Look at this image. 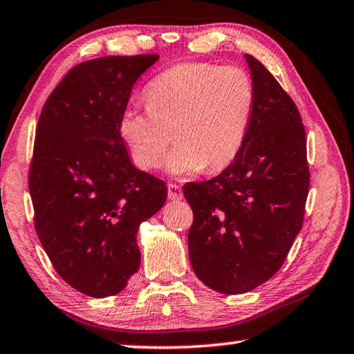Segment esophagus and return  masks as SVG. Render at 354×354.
<instances>
[{"mask_svg": "<svg viewBox=\"0 0 354 354\" xmlns=\"http://www.w3.org/2000/svg\"><path fill=\"white\" fill-rule=\"evenodd\" d=\"M169 200H183V189L178 184H169Z\"/></svg>", "mask_w": 354, "mask_h": 354, "instance_id": "1", "label": "esophagus"}]
</instances>
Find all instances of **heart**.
Here are the masks:
<instances>
[{
    "label": "heart",
    "instance_id": "b5f03b06",
    "mask_svg": "<svg viewBox=\"0 0 354 354\" xmlns=\"http://www.w3.org/2000/svg\"><path fill=\"white\" fill-rule=\"evenodd\" d=\"M145 101L147 111L129 107L120 118V134L139 169H158L175 134L170 175L218 173L234 162L247 139L254 86L242 68L181 64L148 84Z\"/></svg>",
    "mask_w": 354,
    "mask_h": 354
}]
</instances>
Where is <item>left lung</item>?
Listing matches in <instances>:
<instances>
[{
  "mask_svg": "<svg viewBox=\"0 0 354 354\" xmlns=\"http://www.w3.org/2000/svg\"><path fill=\"white\" fill-rule=\"evenodd\" d=\"M243 57L254 109L241 153L218 176L183 187L194 211L192 268L225 295L253 290L279 270L301 230L309 192L306 134L297 106L257 59Z\"/></svg>",
  "mask_w": 354,
  "mask_h": 354,
  "instance_id": "8db88e82",
  "label": "left lung"
}]
</instances>
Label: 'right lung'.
<instances>
[{
  "label": "right lung",
  "instance_id": "add662e5",
  "mask_svg": "<svg viewBox=\"0 0 354 354\" xmlns=\"http://www.w3.org/2000/svg\"><path fill=\"white\" fill-rule=\"evenodd\" d=\"M158 55L107 56L71 68L41 109L29 170L35 231L56 272L104 298L139 270L137 231L167 200L165 183L131 162L120 118Z\"/></svg>",
  "mask_w": 354,
  "mask_h": 354
}]
</instances>
